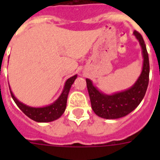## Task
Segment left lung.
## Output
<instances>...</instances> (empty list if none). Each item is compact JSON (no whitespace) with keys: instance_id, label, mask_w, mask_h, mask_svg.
I'll use <instances>...</instances> for the list:
<instances>
[{"instance_id":"1","label":"left lung","mask_w":160,"mask_h":160,"mask_svg":"<svg viewBox=\"0 0 160 160\" xmlns=\"http://www.w3.org/2000/svg\"><path fill=\"white\" fill-rule=\"evenodd\" d=\"M133 34L139 42L143 60L140 75L130 88L107 94L98 90L90 79H86L93 111L98 116L102 118L116 119L128 115L139 105L146 94L150 72L148 53L140 33L134 31Z\"/></svg>"}]
</instances>
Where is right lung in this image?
I'll return each instance as SVG.
<instances>
[{
	"label": "right lung",
	"mask_w": 160,
	"mask_h": 160,
	"mask_svg": "<svg viewBox=\"0 0 160 160\" xmlns=\"http://www.w3.org/2000/svg\"><path fill=\"white\" fill-rule=\"evenodd\" d=\"M78 75L72 76L70 78H68L65 82L64 88H63L62 92L60 94L57 99L55 100L53 103L49 104L48 106L40 107H29L25 103L20 102L19 100L14 96L13 93L10 90L11 96L12 99L15 102L20 110L25 114L27 115L29 118L38 122H49L54 121L60 118L65 112L66 107V102H67V98L70 90L71 88V86L74 82L75 79L77 78Z\"/></svg>",
	"instance_id": "add662e5"
}]
</instances>
